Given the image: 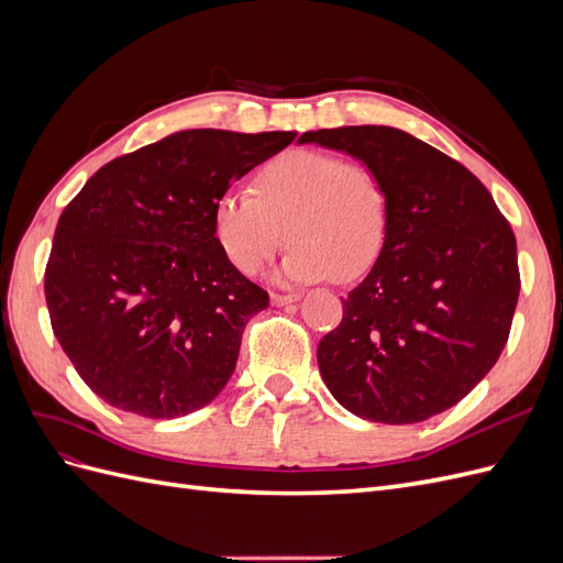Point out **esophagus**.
<instances>
[{"instance_id": "34e87169", "label": "esophagus", "mask_w": 563, "mask_h": 563, "mask_svg": "<svg viewBox=\"0 0 563 563\" xmlns=\"http://www.w3.org/2000/svg\"><path fill=\"white\" fill-rule=\"evenodd\" d=\"M298 300H300L298 294H272V302H275L277 308H284V305H291Z\"/></svg>"}]
</instances>
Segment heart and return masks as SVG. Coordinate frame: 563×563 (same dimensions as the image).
I'll return each instance as SVG.
<instances>
[{"label":"heart","mask_w":563,"mask_h":563,"mask_svg":"<svg viewBox=\"0 0 563 563\" xmlns=\"http://www.w3.org/2000/svg\"><path fill=\"white\" fill-rule=\"evenodd\" d=\"M249 195L213 203L218 249L244 277H255L286 242L282 279L354 282L376 265L389 232V195L373 168L331 152L291 150L253 176Z\"/></svg>","instance_id":"heart-1"}]
</instances>
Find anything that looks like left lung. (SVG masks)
I'll use <instances>...</instances> for the list:
<instances>
[{"instance_id": "1", "label": "left lung", "mask_w": 563, "mask_h": 563, "mask_svg": "<svg viewBox=\"0 0 563 563\" xmlns=\"http://www.w3.org/2000/svg\"><path fill=\"white\" fill-rule=\"evenodd\" d=\"M298 143L362 162L389 195L380 258L319 343L323 385L373 422L411 424L446 411L507 343L519 298L512 228L479 178L406 131L340 126Z\"/></svg>"}]
</instances>
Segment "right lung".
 <instances>
[{
  "label": "right lung",
  "instance_id": "1",
  "mask_svg": "<svg viewBox=\"0 0 563 563\" xmlns=\"http://www.w3.org/2000/svg\"><path fill=\"white\" fill-rule=\"evenodd\" d=\"M294 139L178 131L98 168L67 203L44 294L54 335L100 399L172 420L223 391L269 298L218 249L213 203Z\"/></svg>",
  "mask_w": 563,
  "mask_h": 563
}]
</instances>
